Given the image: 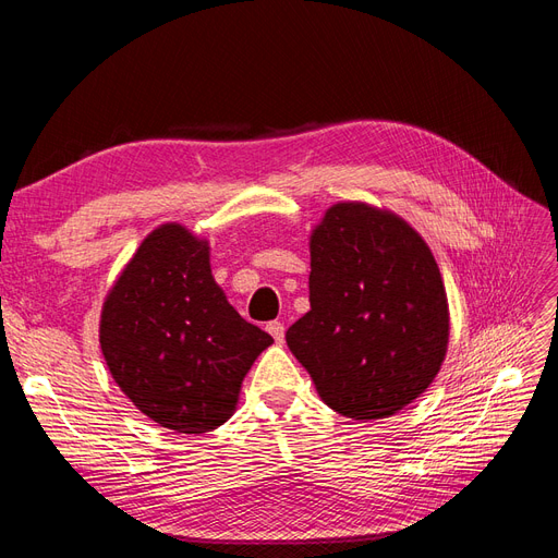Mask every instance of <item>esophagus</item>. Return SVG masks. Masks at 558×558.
<instances>
[{"label":"esophagus","instance_id":"1","mask_svg":"<svg viewBox=\"0 0 558 558\" xmlns=\"http://www.w3.org/2000/svg\"><path fill=\"white\" fill-rule=\"evenodd\" d=\"M267 332L272 335L279 344L283 342V332H286V328H283L281 320H269V324H267Z\"/></svg>","mask_w":558,"mask_h":558}]
</instances>
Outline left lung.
<instances>
[{"mask_svg":"<svg viewBox=\"0 0 558 558\" xmlns=\"http://www.w3.org/2000/svg\"><path fill=\"white\" fill-rule=\"evenodd\" d=\"M310 312L286 332L318 398L353 421L408 408L440 373L449 302L433 251L391 209L349 199L310 232Z\"/></svg>","mask_w":558,"mask_h":558,"instance_id":"8db88e82","label":"left lung"}]
</instances>
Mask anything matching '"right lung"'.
Here are the masks:
<instances>
[{
	"label": "right lung",
	"mask_w": 558,
	"mask_h": 558,
	"mask_svg": "<svg viewBox=\"0 0 558 558\" xmlns=\"http://www.w3.org/2000/svg\"><path fill=\"white\" fill-rule=\"evenodd\" d=\"M209 260V240L162 223L132 253L99 314L118 388L154 424L189 435L226 424L251 365L275 342L230 305Z\"/></svg>",
	"instance_id": "add662e5"
}]
</instances>
